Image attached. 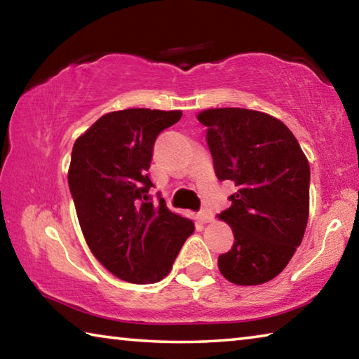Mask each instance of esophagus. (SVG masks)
<instances>
[{"mask_svg":"<svg viewBox=\"0 0 359 359\" xmlns=\"http://www.w3.org/2000/svg\"><path fill=\"white\" fill-rule=\"evenodd\" d=\"M212 218H214V215H212V212H209V210H201V212H198V220L201 222V223H209V222H212Z\"/></svg>","mask_w":359,"mask_h":359,"instance_id":"34e87169","label":"esophagus"}]
</instances>
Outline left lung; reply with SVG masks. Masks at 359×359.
<instances>
[{
	"label": "left lung",
	"instance_id": "8db88e82",
	"mask_svg": "<svg viewBox=\"0 0 359 359\" xmlns=\"http://www.w3.org/2000/svg\"><path fill=\"white\" fill-rule=\"evenodd\" d=\"M218 180L238 191L218 218L234 234L218 257L222 276L236 285H259L280 274L301 245L309 220L311 168L293 133L264 112L239 107L198 114Z\"/></svg>",
	"mask_w": 359,
	"mask_h": 359
}]
</instances>
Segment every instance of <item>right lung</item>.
Masks as SVG:
<instances>
[{
    "instance_id": "obj_1",
    "label": "right lung",
    "mask_w": 359,
    "mask_h": 359,
    "mask_svg": "<svg viewBox=\"0 0 359 359\" xmlns=\"http://www.w3.org/2000/svg\"><path fill=\"white\" fill-rule=\"evenodd\" d=\"M180 111L125 109L102 115L74 142L68 184L83 238L95 258L125 282L165 278L184 242L188 218L172 214L156 193L151 201L149 168L163 130Z\"/></svg>"
}]
</instances>
